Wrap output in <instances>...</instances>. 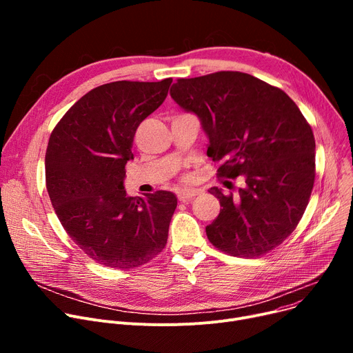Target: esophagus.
Instances as JSON below:
<instances>
[{
	"mask_svg": "<svg viewBox=\"0 0 353 353\" xmlns=\"http://www.w3.org/2000/svg\"><path fill=\"white\" fill-rule=\"evenodd\" d=\"M201 192L199 190V189H193V190H180L179 193H177V197H179V200L180 201H189V200H192L194 196H197V194H200Z\"/></svg>",
	"mask_w": 353,
	"mask_h": 353,
	"instance_id": "obj_1",
	"label": "esophagus"
}]
</instances>
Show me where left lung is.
I'll return each instance as SVG.
<instances>
[{
    "label": "left lung",
    "mask_w": 353,
    "mask_h": 353,
    "mask_svg": "<svg viewBox=\"0 0 353 353\" xmlns=\"http://www.w3.org/2000/svg\"><path fill=\"white\" fill-rule=\"evenodd\" d=\"M170 96L199 117L208 156L221 161L219 176L245 180L236 196L209 190L221 206L206 226L210 243L239 257L279 246L298 226L314 183V137L299 107L281 88L239 71L179 79Z\"/></svg>",
    "instance_id": "8db88e82"
}]
</instances>
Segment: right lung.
Returning a JSON list of instances; mask_svg holds the SVG:
<instances>
[{
  "mask_svg": "<svg viewBox=\"0 0 353 353\" xmlns=\"http://www.w3.org/2000/svg\"><path fill=\"white\" fill-rule=\"evenodd\" d=\"M172 79L114 81L92 88L54 127L46 153V184L67 234L88 257L133 269L165 246L177 206L172 192L130 197L125 164L140 123L157 110Z\"/></svg>",
  "mask_w": 353,
  "mask_h": 353,
  "instance_id": "obj_1",
  "label": "right lung"
}]
</instances>
